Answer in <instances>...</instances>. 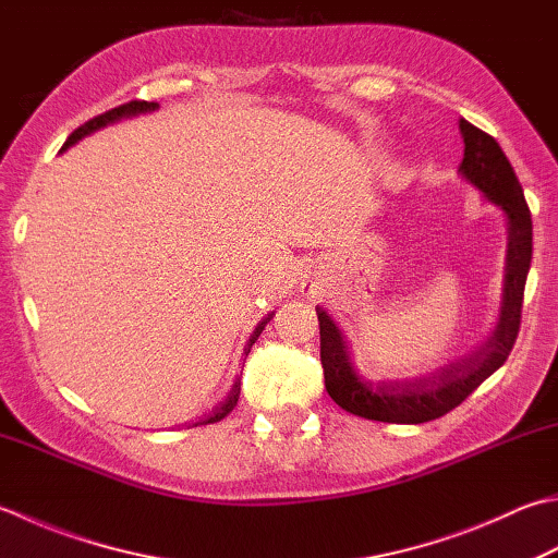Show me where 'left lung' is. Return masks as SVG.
<instances>
[{
    "mask_svg": "<svg viewBox=\"0 0 558 558\" xmlns=\"http://www.w3.org/2000/svg\"><path fill=\"white\" fill-rule=\"evenodd\" d=\"M460 133L464 140V159L460 177L484 193L486 203L496 205L506 217L508 251H506V278L504 300L496 331L478 355L466 363L442 367L438 375L413 381H367L357 373L348 338L336 322L322 307H316L322 333V367L329 397L338 407L381 423H425L445 416L447 411L472 395L506 363L520 331L522 294L532 264V217L525 203V193L512 171L508 157L498 142L460 118Z\"/></svg>",
    "mask_w": 558,
    "mask_h": 558,
    "instance_id": "left-lung-1",
    "label": "left lung"
}]
</instances>
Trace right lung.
<instances>
[{
	"label": "right lung",
	"instance_id": "add662e5",
	"mask_svg": "<svg viewBox=\"0 0 558 558\" xmlns=\"http://www.w3.org/2000/svg\"><path fill=\"white\" fill-rule=\"evenodd\" d=\"M157 108H159V104H155V101H151V104H149V101H130V104H123V106H118V108H111V111H106V113H101V116H96V118H92V120H89V123H84L82 128H76L74 133L68 137V142H64L60 151H68V149H70L72 145H76V142H80L82 137L96 133V130H101V128H106V125H113V123H120V120H128V118H135V116L151 113V111H157ZM272 314H276V312H270L268 316H264V319H260V322H258V326L254 329V333H251V338H248L246 345H244V360H246V355L251 353V345H254V343L258 341L260 331H264V329H266V324L272 319ZM239 391H242V379H236V381H234L232 389H229L227 399L220 403V407H215V409H213L210 416H207V418H205V421H201V423H195V425H205V423L222 421V418L227 416V413L236 407V401H239Z\"/></svg>",
	"mask_w": 558,
	"mask_h": 558
}]
</instances>
